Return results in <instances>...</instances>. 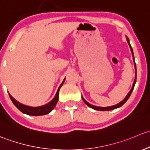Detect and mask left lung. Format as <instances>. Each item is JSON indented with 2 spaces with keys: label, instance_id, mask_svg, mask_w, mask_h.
I'll return each mask as SVG.
<instances>
[{
  "label": "left lung",
  "instance_id": "1",
  "mask_svg": "<svg viewBox=\"0 0 150 150\" xmlns=\"http://www.w3.org/2000/svg\"><path fill=\"white\" fill-rule=\"evenodd\" d=\"M126 39H127V42H128V43H129V47H130V48H131V51H132V55H133V59H134V52H133L132 47V46H131V45H130V42H129V38H126ZM134 66H135V69H136V76H135V79H134V83H133V86H132V89H131V90L129 91V93H128V95H126V98H125L124 99H123V100H122L121 102H120L119 103H118V104L115 105L109 106V107H98V106H95V105H91V104H89V103H88V102H86V100H84V99L83 98V97H82V100H83V101H84V103H86V105H87V106H89V108H92V109H95V110H101V111H108V110H111L116 109V108H120V107H121V106L123 105L124 104V103H126V101H127V100H128V99L129 98V97H130V96H131V95H132V92L133 89H134V86H135V83H136V81H137V66H136V63H135V61H134Z\"/></svg>",
  "mask_w": 150,
  "mask_h": 150
}]
</instances>
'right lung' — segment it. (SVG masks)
<instances>
[{
  "instance_id": "1",
  "label": "right lung",
  "mask_w": 150,
  "mask_h": 150,
  "mask_svg": "<svg viewBox=\"0 0 150 150\" xmlns=\"http://www.w3.org/2000/svg\"><path fill=\"white\" fill-rule=\"evenodd\" d=\"M65 79L63 81V82L61 83V84L60 85L59 87H58V90H57L56 95L54 97V98L52 99L50 103H48L47 104L45 105L42 106H39V107H30V106L25 105H23L21 103H18V101H16L10 94L8 93L9 97H10L12 103H13L15 106H16L17 108L21 112H22L23 113L27 114V115H46V114L49 113L50 112H51L52 110L55 108V106L56 105L58 101V98H59V90L61 89V87L62 86L63 84H64Z\"/></svg>"
}]
</instances>
